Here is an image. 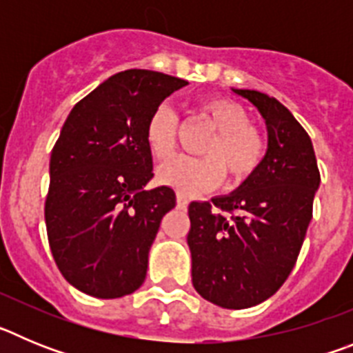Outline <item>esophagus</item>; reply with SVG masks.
<instances>
[{
	"mask_svg": "<svg viewBox=\"0 0 353 353\" xmlns=\"http://www.w3.org/2000/svg\"><path fill=\"white\" fill-rule=\"evenodd\" d=\"M176 205H179V208H183V210H185V208L189 207V198H187L183 192H179V194H176Z\"/></svg>",
	"mask_w": 353,
	"mask_h": 353,
	"instance_id": "1",
	"label": "esophagus"
}]
</instances>
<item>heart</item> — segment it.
<instances>
[{
	"instance_id": "b5f03b06",
	"label": "heart",
	"mask_w": 353,
	"mask_h": 353,
	"mask_svg": "<svg viewBox=\"0 0 353 353\" xmlns=\"http://www.w3.org/2000/svg\"><path fill=\"white\" fill-rule=\"evenodd\" d=\"M196 113L215 129L201 148V159L180 157L162 164L157 182L180 192H201L223 180V170L230 182H244L256 173L267 154V139L249 121V113L228 97H207L196 105ZM179 138V118L168 105H161L148 118L145 141L157 161L173 157Z\"/></svg>"
}]
</instances>
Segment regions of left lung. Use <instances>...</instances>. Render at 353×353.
<instances>
[{"instance_id": "obj_1", "label": "left lung", "mask_w": 353, "mask_h": 353, "mask_svg": "<svg viewBox=\"0 0 353 353\" xmlns=\"http://www.w3.org/2000/svg\"><path fill=\"white\" fill-rule=\"evenodd\" d=\"M267 121L261 166L232 194L189 205L192 285L208 302L245 310L288 279L313 217L320 171L313 143L288 109L256 90H233Z\"/></svg>"}]
</instances>
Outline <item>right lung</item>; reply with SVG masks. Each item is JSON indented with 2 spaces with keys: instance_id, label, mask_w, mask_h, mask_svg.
<instances>
[{
  "instance_id": "right-lung-1",
  "label": "right lung",
  "mask_w": 353,
  "mask_h": 353,
  "mask_svg": "<svg viewBox=\"0 0 353 353\" xmlns=\"http://www.w3.org/2000/svg\"><path fill=\"white\" fill-rule=\"evenodd\" d=\"M187 81L130 68L81 99L51 152L46 226L63 277L97 299L136 292L162 217L174 208L171 187L154 176L145 141L148 118Z\"/></svg>"
}]
</instances>
